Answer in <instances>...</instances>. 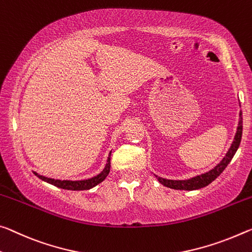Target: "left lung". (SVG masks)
<instances>
[{
  "label": "left lung",
  "mask_w": 252,
  "mask_h": 252,
  "mask_svg": "<svg viewBox=\"0 0 252 252\" xmlns=\"http://www.w3.org/2000/svg\"><path fill=\"white\" fill-rule=\"evenodd\" d=\"M241 137H242V112H240V120H239V125L237 129V133H235L234 140L231 145L229 151H227L225 157L222 159L220 163L214 167L213 169H211L207 173H204L202 175H198V176L191 177L189 179H185V181H173V179H166L161 177H157L159 183H161L163 186L169 187V189H184V190H194V189H203L209 185V184L212 183L215 178H218L223 170L226 168V166L229 165L230 161L232 160L233 156L237 153L239 146H240L241 142Z\"/></svg>",
  "instance_id": "8db88e82"
}]
</instances>
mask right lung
Segmentation results:
<instances>
[{"label":"right lung","instance_id":"1","mask_svg":"<svg viewBox=\"0 0 252 252\" xmlns=\"http://www.w3.org/2000/svg\"><path fill=\"white\" fill-rule=\"evenodd\" d=\"M110 160H111V153L109 155V157H107V162L105 165V168L103 169L98 175H96V176L89 178V179H83V181H61V179H54V178H48L45 176H41V175L34 173V171H33V174L35 175V176L41 179V181L49 183V184H51V185L59 187V189H69V190H86V189H93L94 186L98 185L99 183H102L106 178V176L110 173V168H111Z\"/></svg>","mask_w":252,"mask_h":252}]
</instances>
